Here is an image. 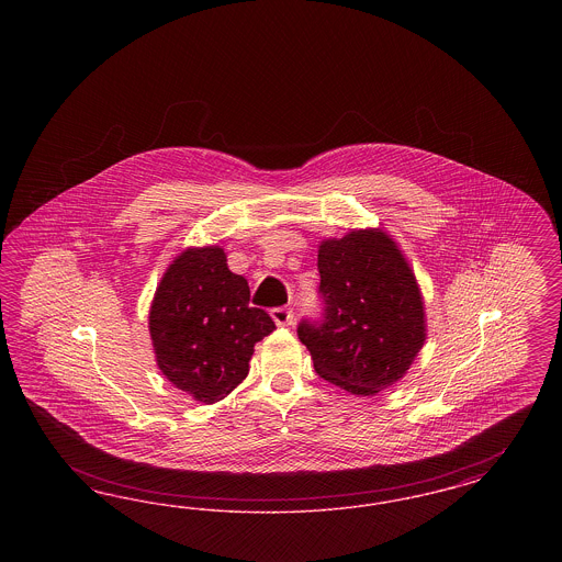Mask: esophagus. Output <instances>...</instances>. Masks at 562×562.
Returning <instances> with one entry per match:
<instances>
[{
    "label": "esophagus",
    "mask_w": 562,
    "mask_h": 562,
    "mask_svg": "<svg viewBox=\"0 0 562 562\" xmlns=\"http://www.w3.org/2000/svg\"><path fill=\"white\" fill-rule=\"evenodd\" d=\"M271 318L278 326H291L294 321L293 310L291 307H273Z\"/></svg>",
    "instance_id": "esophagus-1"
}]
</instances>
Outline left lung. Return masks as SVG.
Listing matches in <instances>:
<instances>
[{"label": "left lung", "mask_w": 562, "mask_h": 562, "mask_svg": "<svg viewBox=\"0 0 562 562\" xmlns=\"http://www.w3.org/2000/svg\"><path fill=\"white\" fill-rule=\"evenodd\" d=\"M321 318L296 326L314 369L353 396L396 383L424 348L417 280L396 241L379 229L349 232L318 250Z\"/></svg>", "instance_id": "left-lung-1"}]
</instances>
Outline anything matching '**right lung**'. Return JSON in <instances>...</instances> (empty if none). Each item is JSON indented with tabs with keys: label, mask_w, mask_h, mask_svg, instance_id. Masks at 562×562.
<instances>
[{
	"label": "right lung",
	"mask_w": 562,
	"mask_h": 562,
	"mask_svg": "<svg viewBox=\"0 0 562 562\" xmlns=\"http://www.w3.org/2000/svg\"><path fill=\"white\" fill-rule=\"evenodd\" d=\"M248 282L223 248H188L166 269L149 312L161 373L204 404L223 401L248 374L255 344L276 328L250 307Z\"/></svg>",
	"instance_id": "add662e5"
}]
</instances>
